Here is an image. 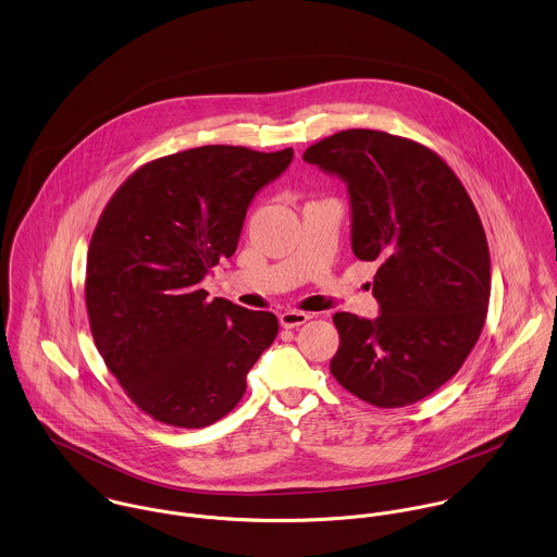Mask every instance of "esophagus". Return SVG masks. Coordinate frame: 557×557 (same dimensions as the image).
<instances>
[{"instance_id": "obj_1", "label": "esophagus", "mask_w": 557, "mask_h": 557, "mask_svg": "<svg viewBox=\"0 0 557 557\" xmlns=\"http://www.w3.org/2000/svg\"><path fill=\"white\" fill-rule=\"evenodd\" d=\"M306 321H310V314H306V312L286 310V312L280 314V325H282L284 330H297V327H301Z\"/></svg>"}]
</instances>
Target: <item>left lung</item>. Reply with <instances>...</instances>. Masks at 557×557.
I'll return each mask as SVG.
<instances>
[{
    "label": "left lung",
    "instance_id": "obj_1",
    "mask_svg": "<svg viewBox=\"0 0 557 557\" xmlns=\"http://www.w3.org/2000/svg\"><path fill=\"white\" fill-rule=\"evenodd\" d=\"M304 161L346 183L352 253L381 264V314H335L330 370L374 407L413 405L458 372L486 319L491 258L478 211L440 154L398 135L339 131Z\"/></svg>",
    "mask_w": 557,
    "mask_h": 557
}]
</instances>
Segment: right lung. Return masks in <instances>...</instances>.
Returning a JSON list of instances; mask_svg holds the SVG:
<instances>
[{
    "instance_id": "obj_1",
    "label": "right lung",
    "mask_w": 557,
    "mask_h": 557,
    "mask_svg": "<svg viewBox=\"0 0 557 557\" xmlns=\"http://www.w3.org/2000/svg\"><path fill=\"white\" fill-rule=\"evenodd\" d=\"M295 152L200 146L146 163L106 207L88 249L86 306L97 348L154 420L202 429L230 413L277 335L200 282L236 251L256 194Z\"/></svg>"
}]
</instances>
